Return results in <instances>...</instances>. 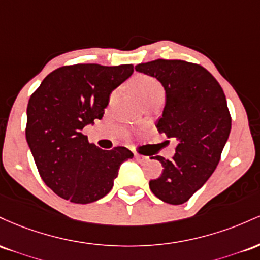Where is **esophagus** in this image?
<instances>
[{"instance_id": "1", "label": "esophagus", "mask_w": 260, "mask_h": 260, "mask_svg": "<svg viewBox=\"0 0 260 260\" xmlns=\"http://www.w3.org/2000/svg\"><path fill=\"white\" fill-rule=\"evenodd\" d=\"M135 159L140 163H146L150 161V158L147 156H141V154H135Z\"/></svg>"}]
</instances>
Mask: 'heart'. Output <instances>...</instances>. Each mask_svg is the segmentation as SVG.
I'll use <instances>...</instances> for the list:
<instances>
[{
  "mask_svg": "<svg viewBox=\"0 0 260 260\" xmlns=\"http://www.w3.org/2000/svg\"><path fill=\"white\" fill-rule=\"evenodd\" d=\"M131 88L142 104L152 99L163 98V94H165L162 84L156 78L147 75H140L134 78L131 82Z\"/></svg>",
  "mask_w": 260,
  "mask_h": 260,
  "instance_id": "obj_1",
  "label": "heart"
}]
</instances>
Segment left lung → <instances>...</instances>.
Wrapping results in <instances>:
<instances>
[{"instance_id": "8db88e82", "label": "left lung", "mask_w": 260, "mask_h": 260, "mask_svg": "<svg viewBox=\"0 0 260 260\" xmlns=\"http://www.w3.org/2000/svg\"><path fill=\"white\" fill-rule=\"evenodd\" d=\"M135 70L157 78L166 91V106L157 120L158 133L178 141L162 174L150 180L158 199L180 205L206 183L220 162L231 131V115L222 87L206 69L183 60L157 59Z\"/></svg>"}]
</instances>
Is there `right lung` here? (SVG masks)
I'll use <instances>...</instances> for the list:
<instances>
[{
	"mask_svg": "<svg viewBox=\"0 0 260 260\" xmlns=\"http://www.w3.org/2000/svg\"><path fill=\"white\" fill-rule=\"evenodd\" d=\"M133 72L130 63L62 66L29 98L25 138L44 183L62 199L89 204L106 197L121 163L134 157L122 146L102 150L82 133L102 119L110 93Z\"/></svg>",
	"mask_w": 260,
	"mask_h": 260,
	"instance_id": "add662e5",
	"label": "right lung"
}]
</instances>
